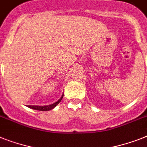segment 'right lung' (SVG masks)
Here are the masks:
<instances>
[{"mask_svg":"<svg viewBox=\"0 0 147 147\" xmlns=\"http://www.w3.org/2000/svg\"><path fill=\"white\" fill-rule=\"evenodd\" d=\"M63 95H64V94H62V95H61V97L59 98V100H57L56 102L53 103V104H50V105H46V106H37V105H27V107H29V108L33 109V110H40V111H47V110H52V109L55 108V107H56L57 105L59 104V102H60L61 100V99H62Z\"/></svg>","mask_w":147,"mask_h":147,"instance_id":"obj_1","label":"right lung"}]
</instances>
